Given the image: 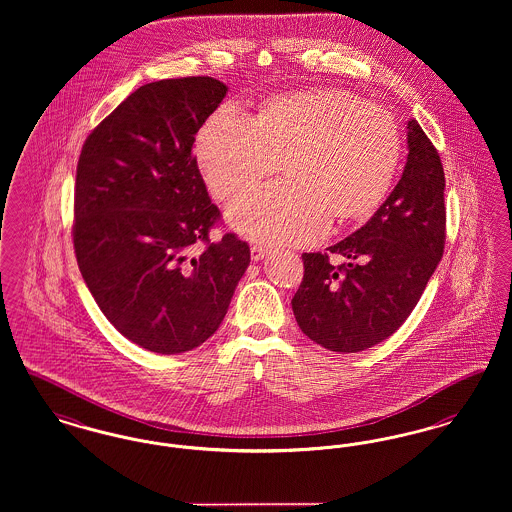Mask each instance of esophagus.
<instances>
[{
    "instance_id": "esophagus-1",
    "label": "esophagus",
    "mask_w": 512,
    "mask_h": 512,
    "mask_svg": "<svg viewBox=\"0 0 512 512\" xmlns=\"http://www.w3.org/2000/svg\"><path fill=\"white\" fill-rule=\"evenodd\" d=\"M250 256H252L254 262H260V260H264V256H268V248L262 246V244H252Z\"/></svg>"
}]
</instances>
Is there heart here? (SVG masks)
I'll list each match as a JSON object with an SVG mask.
<instances>
[{
    "label": "heart",
    "mask_w": 512,
    "mask_h": 512,
    "mask_svg": "<svg viewBox=\"0 0 512 512\" xmlns=\"http://www.w3.org/2000/svg\"><path fill=\"white\" fill-rule=\"evenodd\" d=\"M395 115L335 88L271 96L248 121L216 109L196 136V156L210 190L235 198L277 171L285 181L250 192L227 210L235 231L252 241L308 244L341 223L372 216L401 163Z\"/></svg>",
    "instance_id": "obj_1"
}]
</instances>
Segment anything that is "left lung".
<instances>
[{"mask_svg": "<svg viewBox=\"0 0 512 512\" xmlns=\"http://www.w3.org/2000/svg\"><path fill=\"white\" fill-rule=\"evenodd\" d=\"M403 177L372 219L329 252L331 266L304 252V277L293 296L296 323L323 349L360 352L391 337L424 293L445 248V173L416 119L408 121Z\"/></svg>", "mask_w": 512, "mask_h": 512, "instance_id": "1", "label": "left lung"}]
</instances>
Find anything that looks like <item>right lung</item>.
I'll return each mask as SVG.
<instances>
[{
	"label": "right lung",
	"mask_w": 512,
	"mask_h": 512,
	"mask_svg": "<svg viewBox=\"0 0 512 512\" xmlns=\"http://www.w3.org/2000/svg\"><path fill=\"white\" fill-rule=\"evenodd\" d=\"M225 94L212 77L144 84L82 146L79 269L104 316L142 349L177 354L210 339L250 264V246L233 233L210 241L221 216L192 156Z\"/></svg>",
	"instance_id": "right-lung-1"
}]
</instances>
